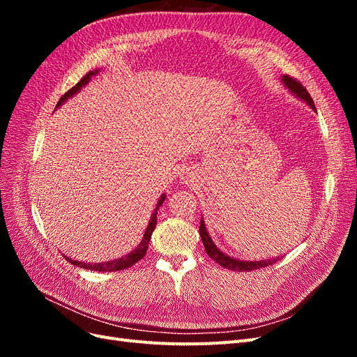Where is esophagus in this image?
<instances>
[{"mask_svg": "<svg viewBox=\"0 0 357 357\" xmlns=\"http://www.w3.org/2000/svg\"><path fill=\"white\" fill-rule=\"evenodd\" d=\"M185 178H189V177H185Z\"/></svg>", "mask_w": 357, "mask_h": 357, "instance_id": "34e87169", "label": "esophagus"}]
</instances>
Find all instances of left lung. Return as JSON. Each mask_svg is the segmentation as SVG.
Instances as JSON below:
<instances>
[{"instance_id":"8db88e82","label":"left lung","mask_w":357,"mask_h":357,"mask_svg":"<svg viewBox=\"0 0 357 357\" xmlns=\"http://www.w3.org/2000/svg\"><path fill=\"white\" fill-rule=\"evenodd\" d=\"M282 82L286 86V89L294 93L296 98H299L301 101H304L305 104H308L312 110H316V105L314 101L310 96V93L307 92V89L302 86L299 82H296L294 77H289V75H282ZM199 235H201V240L202 244L205 247V252L207 255L214 259V262H218L220 266L226 268V269H231V271H252V269H257V268H264L268 265H273L277 261H280L282 257H271V259H265V261H241V259H236V257H231L226 253H223L220 248L215 245L211 240V236L207 232V228H205V222L201 218V225H199Z\"/></svg>"}]
</instances>
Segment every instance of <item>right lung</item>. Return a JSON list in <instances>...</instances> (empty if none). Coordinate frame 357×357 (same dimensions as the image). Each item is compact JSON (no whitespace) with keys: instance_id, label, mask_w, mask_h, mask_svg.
<instances>
[{"instance_id":"1","label":"right lung","mask_w":357,"mask_h":357,"mask_svg":"<svg viewBox=\"0 0 357 357\" xmlns=\"http://www.w3.org/2000/svg\"><path fill=\"white\" fill-rule=\"evenodd\" d=\"M100 71H101V70L96 68V70L89 71L88 74H86L84 77H83L77 84L73 86V88H71L66 95H62V98L59 100V102H58V105H56V109H58V107H61L63 102H66L68 98H73V96H74L75 93H79V92L82 91L83 86L88 84V83L91 82V79L93 77V75H96ZM165 198H167L165 193H162L159 201H158V204H156V208L153 210L152 215H150V220H149V225H147V228H146V232H144V235H143L142 243H139L131 253H128V255H125V256H122V257H119V259H114V261H107V262H101V264H100V262H98V264H91V262L74 261V259H71V257H68V256H63V257H66L70 264H73V265H75V266H80V268H84V269H91V271H100V273H104V271H107V273L121 271V269H126V268H129V266L135 265V264L139 261V259L144 257V255H146V252H147L149 241H150V238H152V234H153V229H155V226H156L158 208L160 207L162 202L165 201Z\"/></svg>"}]
</instances>
